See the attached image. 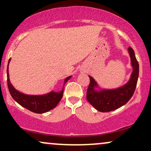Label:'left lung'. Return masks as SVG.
<instances>
[{"label":"left lung","instance_id":"left-lung-1","mask_svg":"<svg viewBox=\"0 0 151 151\" xmlns=\"http://www.w3.org/2000/svg\"><path fill=\"white\" fill-rule=\"evenodd\" d=\"M128 51L131 58L133 71L129 81L124 85L116 89L98 90L96 89L99 88L97 82L92 77L89 76L90 83L86 92V99L99 111L109 112L116 110L126 104L132 97L138 81L139 65L132 48L129 47Z\"/></svg>","mask_w":151,"mask_h":151}]
</instances>
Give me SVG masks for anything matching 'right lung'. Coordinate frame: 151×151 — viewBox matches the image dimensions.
<instances>
[{
    "mask_svg": "<svg viewBox=\"0 0 151 151\" xmlns=\"http://www.w3.org/2000/svg\"><path fill=\"white\" fill-rule=\"evenodd\" d=\"M10 61V59L8 61V67H7V81L10 93L13 99L18 102L20 105L24 108L28 109L30 111L36 114H43L52 110L58 104L63 95L64 87L62 91H52L50 92L43 95H28L20 92L16 90L14 86L12 85L9 79V73H8V65ZM72 77V76L67 77L65 79L64 86L67 81Z\"/></svg>",
    "mask_w": 151,
    "mask_h": 151,
    "instance_id": "obj_1",
    "label": "right lung"
}]
</instances>
